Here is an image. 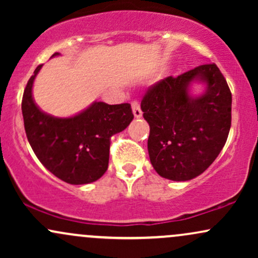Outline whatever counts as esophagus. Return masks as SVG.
<instances>
[{
	"instance_id": "34e87169",
	"label": "esophagus",
	"mask_w": 258,
	"mask_h": 258,
	"mask_svg": "<svg viewBox=\"0 0 258 258\" xmlns=\"http://www.w3.org/2000/svg\"><path fill=\"white\" fill-rule=\"evenodd\" d=\"M132 111H133V115H135V117H141L142 116V112L141 110V105H139V103L137 102V100H133L132 102Z\"/></svg>"
}]
</instances>
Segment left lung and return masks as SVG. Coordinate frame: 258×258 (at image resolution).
Returning <instances> with one entry per match:
<instances>
[{
	"label": "left lung",
	"mask_w": 258,
	"mask_h": 258,
	"mask_svg": "<svg viewBox=\"0 0 258 258\" xmlns=\"http://www.w3.org/2000/svg\"><path fill=\"white\" fill-rule=\"evenodd\" d=\"M194 82L206 84L190 94ZM150 126L148 152L154 170L164 178L189 180L215 161L232 123V93L216 64H204L148 88L141 103Z\"/></svg>",
	"instance_id": "8db88e82"
}]
</instances>
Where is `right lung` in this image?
<instances>
[{
	"label": "right lung",
	"mask_w": 258,
	"mask_h": 258,
	"mask_svg": "<svg viewBox=\"0 0 258 258\" xmlns=\"http://www.w3.org/2000/svg\"><path fill=\"white\" fill-rule=\"evenodd\" d=\"M55 55L59 53L52 57ZM41 67L29 79L22 100L29 143L41 164L59 179L70 184L94 182L108 170L111 136L133 120L131 105L94 102L70 117L43 112L32 98V84Z\"/></svg>",
	"instance_id": "right-lung-1"
}]
</instances>
